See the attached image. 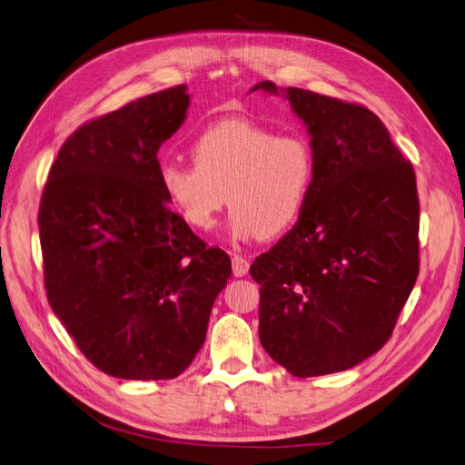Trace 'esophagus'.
Segmentation results:
<instances>
[{"label":"esophagus","instance_id":"obj_1","mask_svg":"<svg viewBox=\"0 0 465 465\" xmlns=\"http://www.w3.org/2000/svg\"><path fill=\"white\" fill-rule=\"evenodd\" d=\"M250 270V260H246L244 256H232V273L234 277H244Z\"/></svg>","mask_w":465,"mask_h":465}]
</instances>
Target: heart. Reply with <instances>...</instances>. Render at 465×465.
<instances>
[{
    "instance_id": "heart-1",
    "label": "heart",
    "mask_w": 465,
    "mask_h": 465,
    "mask_svg": "<svg viewBox=\"0 0 465 465\" xmlns=\"http://www.w3.org/2000/svg\"><path fill=\"white\" fill-rule=\"evenodd\" d=\"M193 164L164 161L161 190L192 229L215 224L232 207L229 232L236 241L273 238L291 229L311 198L316 157L299 134H277L248 118L209 124L192 143Z\"/></svg>"
}]
</instances>
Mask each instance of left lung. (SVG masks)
<instances>
[{
  "mask_svg": "<svg viewBox=\"0 0 465 465\" xmlns=\"http://www.w3.org/2000/svg\"><path fill=\"white\" fill-rule=\"evenodd\" d=\"M277 93L272 81L254 91ZM306 124L316 180L294 227L260 254V341L292 376L347 371L391 337L419 275L411 161L372 110L285 89Z\"/></svg>",
  "mask_w": 465,
  "mask_h": 465,
  "instance_id": "1",
  "label": "left lung"
}]
</instances>
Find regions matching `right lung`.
I'll return each instance as SVG.
<instances>
[{
  "mask_svg": "<svg viewBox=\"0 0 465 465\" xmlns=\"http://www.w3.org/2000/svg\"><path fill=\"white\" fill-rule=\"evenodd\" d=\"M188 104L176 85L79 125L42 190L48 302L87 361L124 380L184 372L232 272L161 190L157 153Z\"/></svg>",
  "mask_w": 465,
  "mask_h": 465,
  "instance_id": "obj_1",
  "label": "right lung"
}]
</instances>
